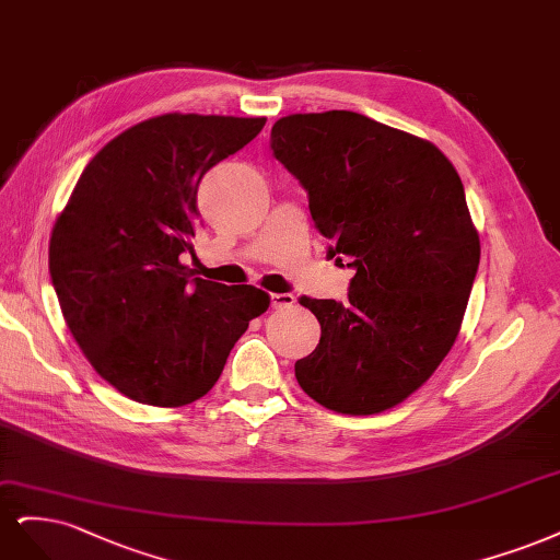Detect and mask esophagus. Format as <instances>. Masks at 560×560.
I'll list each match as a JSON object with an SVG mask.
<instances>
[{"label":"esophagus","instance_id":"esophagus-1","mask_svg":"<svg viewBox=\"0 0 560 560\" xmlns=\"http://www.w3.org/2000/svg\"><path fill=\"white\" fill-rule=\"evenodd\" d=\"M295 304V295L293 293H275L272 295V306L275 310H285V306Z\"/></svg>","mask_w":560,"mask_h":560}]
</instances>
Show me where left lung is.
Returning <instances> with one entry per match:
<instances>
[{
	"instance_id": "left-lung-1",
	"label": "left lung",
	"mask_w": 560,
	"mask_h": 560,
	"mask_svg": "<svg viewBox=\"0 0 560 560\" xmlns=\"http://www.w3.org/2000/svg\"><path fill=\"white\" fill-rule=\"evenodd\" d=\"M272 151L312 219L349 258V300L300 298L320 323L295 363L312 400L368 417L421 388L454 347L479 267V234L456 167L425 139L353 112L293 114Z\"/></svg>"
}]
</instances>
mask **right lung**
<instances>
[{
    "label": "right lung",
    "instance_id": "obj_1",
    "mask_svg": "<svg viewBox=\"0 0 560 560\" xmlns=\"http://www.w3.org/2000/svg\"><path fill=\"white\" fill-rule=\"evenodd\" d=\"M267 118L165 114L88 162L50 234L62 316L95 372L130 400L184 407L207 395L269 295L195 277L197 188Z\"/></svg>",
    "mask_w": 560,
    "mask_h": 560
}]
</instances>
